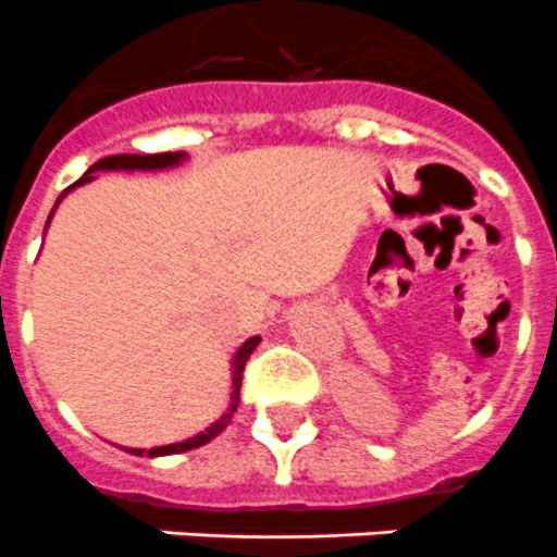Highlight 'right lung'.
<instances>
[{
    "instance_id": "right-lung-1",
    "label": "right lung",
    "mask_w": 557,
    "mask_h": 557,
    "mask_svg": "<svg viewBox=\"0 0 557 557\" xmlns=\"http://www.w3.org/2000/svg\"><path fill=\"white\" fill-rule=\"evenodd\" d=\"M186 159V152H156V156H131V152H122V156H108V159H100L97 164L88 166L86 172H83V178L77 181V184L69 186L66 191H72L75 186H83L88 184V181H95V172H106V170H125V172H152V170H170V166H178L181 161ZM63 191V195H66ZM61 198L55 200V206L61 203ZM52 214H55V209L49 211V220H52ZM47 220V225H49ZM259 339L262 337H250L245 339L243 346L236 348L234 359H231V401H228V410L223 412V416L214 421L211 426H206L203 432H198V435L186 437V441H181V444H166V446H156V449H125L131 451V455L141 457H164V455H181V451H189V449H198V446L209 444L211 437H218L220 432L225 430V426L231 424V418H234L236 407H239V387H243V371H245V362H248V357L253 354V348L259 346Z\"/></svg>"
}]
</instances>
